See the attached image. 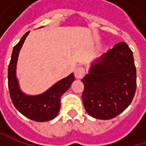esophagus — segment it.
Listing matches in <instances>:
<instances>
[{
  "instance_id": "obj_1",
  "label": "esophagus",
  "mask_w": 146,
  "mask_h": 146,
  "mask_svg": "<svg viewBox=\"0 0 146 146\" xmlns=\"http://www.w3.org/2000/svg\"><path fill=\"white\" fill-rule=\"evenodd\" d=\"M74 73L76 79H81L85 75V68L84 66H79L75 70Z\"/></svg>"
}]
</instances>
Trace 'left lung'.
Wrapping results in <instances>:
<instances>
[{"mask_svg": "<svg viewBox=\"0 0 146 146\" xmlns=\"http://www.w3.org/2000/svg\"><path fill=\"white\" fill-rule=\"evenodd\" d=\"M82 98L87 113L99 119H110L131 104L137 89V70L131 48L116 44L82 80Z\"/></svg>", "mask_w": 146, "mask_h": 146, "instance_id": "8db88e82", "label": "left lung"}]
</instances>
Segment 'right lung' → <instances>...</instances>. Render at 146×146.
<instances>
[{"instance_id": "1", "label": "right lung", "mask_w": 146, "mask_h": 146, "mask_svg": "<svg viewBox=\"0 0 146 146\" xmlns=\"http://www.w3.org/2000/svg\"><path fill=\"white\" fill-rule=\"evenodd\" d=\"M28 33L29 31L23 35L13 49L8 67L9 91L14 106L22 115L31 120L46 122L53 119L58 115L60 110L61 96L70 88L71 83L75 80V76L74 74H70L41 95L30 97L22 93L16 79L15 70L20 48Z\"/></svg>"}]
</instances>
